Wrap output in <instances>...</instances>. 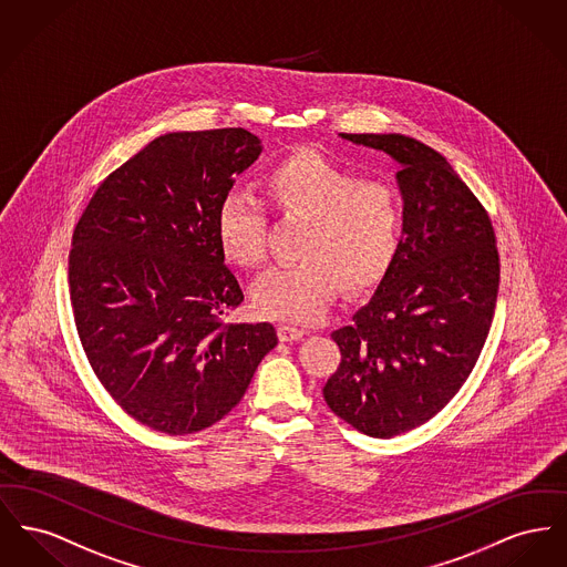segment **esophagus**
I'll use <instances>...</instances> for the list:
<instances>
[{
    "label": "esophagus",
    "instance_id": "esophagus-1",
    "mask_svg": "<svg viewBox=\"0 0 567 567\" xmlns=\"http://www.w3.org/2000/svg\"><path fill=\"white\" fill-rule=\"evenodd\" d=\"M301 336H303V330L300 328H296V326H278V338L282 340V342H293V340H300Z\"/></svg>",
    "mask_w": 567,
    "mask_h": 567
}]
</instances>
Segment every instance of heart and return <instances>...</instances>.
Instances as JSON below:
<instances>
[{"instance_id": "b5f03b06", "label": "heart", "mask_w": 567, "mask_h": 567, "mask_svg": "<svg viewBox=\"0 0 567 567\" xmlns=\"http://www.w3.org/2000/svg\"><path fill=\"white\" fill-rule=\"evenodd\" d=\"M259 193L280 218L306 223L301 264L276 267L255 287V303L266 317L315 319L338 287L344 296H360L394 266L402 205L392 186L362 179L319 152H298L267 168ZM267 227L266 207L248 195L234 193L218 207V244L235 266H264Z\"/></svg>"}]
</instances>
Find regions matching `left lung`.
<instances>
[{
  "label": "left lung",
  "instance_id": "8db88e82",
  "mask_svg": "<svg viewBox=\"0 0 567 567\" xmlns=\"http://www.w3.org/2000/svg\"><path fill=\"white\" fill-rule=\"evenodd\" d=\"M400 165L399 257L353 323L323 399L355 431L390 439L434 417L475 367L493 323L499 250L488 212L433 147L404 134H340Z\"/></svg>",
  "mask_w": 567,
  "mask_h": 567
}]
</instances>
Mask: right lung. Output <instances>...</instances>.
Wrapping results in <instances>:
<instances>
[{
	"mask_svg": "<svg viewBox=\"0 0 567 567\" xmlns=\"http://www.w3.org/2000/svg\"><path fill=\"white\" fill-rule=\"evenodd\" d=\"M261 154L244 128L168 133L115 168L68 255L74 326L102 388L156 433L223 420L278 344L271 323H225L244 301L216 235L220 203Z\"/></svg>",
	"mask_w": 567,
	"mask_h": 567,
	"instance_id": "1",
	"label": "right lung"
}]
</instances>
